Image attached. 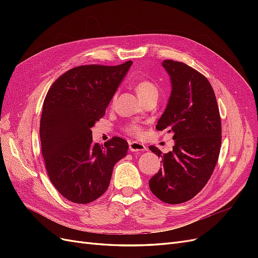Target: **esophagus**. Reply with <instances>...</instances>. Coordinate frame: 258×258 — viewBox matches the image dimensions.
Masks as SVG:
<instances>
[{
  "mask_svg": "<svg viewBox=\"0 0 258 258\" xmlns=\"http://www.w3.org/2000/svg\"><path fill=\"white\" fill-rule=\"evenodd\" d=\"M129 150L130 152H143V151H146V147L144 144L140 142L129 141Z\"/></svg>",
  "mask_w": 258,
  "mask_h": 258,
  "instance_id": "obj_1",
  "label": "esophagus"
}]
</instances>
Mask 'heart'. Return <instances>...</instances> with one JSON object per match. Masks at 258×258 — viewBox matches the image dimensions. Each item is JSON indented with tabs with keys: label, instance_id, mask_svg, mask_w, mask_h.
<instances>
[{
	"label": "heart",
	"instance_id": "1",
	"mask_svg": "<svg viewBox=\"0 0 258 258\" xmlns=\"http://www.w3.org/2000/svg\"><path fill=\"white\" fill-rule=\"evenodd\" d=\"M135 89H136V92L137 95L139 96V98L141 99V101L150 98V97H158V88L157 86H156L155 83L148 81V80H141L139 81L136 86H135ZM116 99V95L113 97V102ZM124 130H126L127 134L129 135H132V136H140L141 135L142 132V128L140 124L138 123H129L126 126V128H124Z\"/></svg>",
	"mask_w": 258,
	"mask_h": 258
}]
</instances>
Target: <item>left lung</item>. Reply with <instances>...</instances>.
I'll return each mask as SVG.
<instances>
[{"mask_svg": "<svg viewBox=\"0 0 258 258\" xmlns=\"http://www.w3.org/2000/svg\"><path fill=\"white\" fill-rule=\"evenodd\" d=\"M172 91L156 129L173 135L172 151L163 154L161 169L151 179L156 197L170 205L183 204L204 188L212 175L222 144V124L215 93L205 75L183 62L163 60Z\"/></svg>", "mask_w": 258, "mask_h": 258, "instance_id": "1", "label": "left lung"}]
</instances>
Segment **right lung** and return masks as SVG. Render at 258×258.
<instances>
[{
	"label": "right lung",
	"mask_w": 258,
	"mask_h": 258,
	"mask_svg": "<svg viewBox=\"0 0 258 258\" xmlns=\"http://www.w3.org/2000/svg\"><path fill=\"white\" fill-rule=\"evenodd\" d=\"M132 64L76 67L59 76L43 103L40 122L42 154L50 182L66 199L89 204L107 189L117 161L128 151L114 137L92 142L91 128L102 118Z\"/></svg>",
	"instance_id": "add662e5"
}]
</instances>
